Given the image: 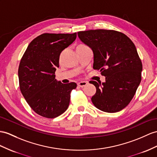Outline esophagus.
Instances as JSON below:
<instances>
[{"instance_id":"1","label":"esophagus","mask_w":157,"mask_h":157,"mask_svg":"<svg viewBox=\"0 0 157 157\" xmlns=\"http://www.w3.org/2000/svg\"><path fill=\"white\" fill-rule=\"evenodd\" d=\"M88 84V82L87 81H81V82H78V86H80V87H83V86H86V85Z\"/></svg>"}]
</instances>
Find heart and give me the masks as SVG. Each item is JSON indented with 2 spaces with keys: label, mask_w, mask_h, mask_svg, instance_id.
<instances>
[{
  "label": "heart",
  "mask_w": 157,
  "mask_h": 157,
  "mask_svg": "<svg viewBox=\"0 0 157 157\" xmlns=\"http://www.w3.org/2000/svg\"><path fill=\"white\" fill-rule=\"evenodd\" d=\"M85 47V45H82V44H80V45H78L77 47Z\"/></svg>",
  "instance_id": "heart-1"
}]
</instances>
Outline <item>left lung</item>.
Segmentation results:
<instances>
[{
  "label": "left lung",
  "mask_w": 157,
  "mask_h": 157,
  "mask_svg": "<svg viewBox=\"0 0 157 157\" xmlns=\"http://www.w3.org/2000/svg\"><path fill=\"white\" fill-rule=\"evenodd\" d=\"M79 39L93 52V68L105 82L90 81L97 91L91 101L106 113L123 110L131 101L141 81L143 65L135 45L124 34L112 30L78 32Z\"/></svg>",
  "instance_id": "left-lung-1"
}]
</instances>
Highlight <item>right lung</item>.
Wrapping results in <instances>:
<instances>
[{
  "label": "right lung",
  "instance_id": "obj_1",
  "mask_svg": "<svg viewBox=\"0 0 157 157\" xmlns=\"http://www.w3.org/2000/svg\"><path fill=\"white\" fill-rule=\"evenodd\" d=\"M76 33H44L29 44L19 64L21 93L29 105L39 115L53 118L66 111L75 82L63 84L55 78L59 56L75 40Z\"/></svg>",
  "mask_w": 157,
  "mask_h": 157
}]
</instances>
